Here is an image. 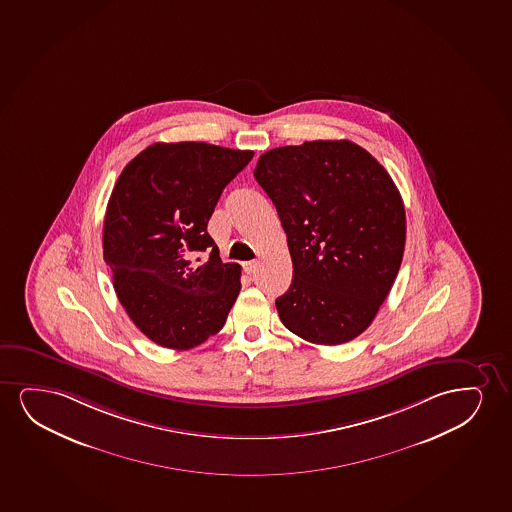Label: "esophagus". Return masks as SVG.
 <instances>
[{"mask_svg": "<svg viewBox=\"0 0 512 512\" xmlns=\"http://www.w3.org/2000/svg\"><path fill=\"white\" fill-rule=\"evenodd\" d=\"M255 269H257V262H255V260H250V262H243V271H245L248 276L255 273Z\"/></svg>", "mask_w": 512, "mask_h": 512, "instance_id": "esophagus-1", "label": "esophagus"}]
</instances>
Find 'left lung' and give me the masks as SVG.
<instances>
[{
    "instance_id": "obj_1",
    "label": "left lung",
    "mask_w": 512,
    "mask_h": 512,
    "mask_svg": "<svg viewBox=\"0 0 512 512\" xmlns=\"http://www.w3.org/2000/svg\"><path fill=\"white\" fill-rule=\"evenodd\" d=\"M292 255V285L276 299L300 339L339 346L372 325L403 260L405 206L391 175L351 140H312L260 156Z\"/></svg>"
}]
</instances>
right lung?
Masks as SVG:
<instances>
[{
    "instance_id": "obj_1",
    "label": "right lung",
    "mask_w": 512,
    "mask_h": 512,
    "mask_svg": "<svg viewBox=\"0 0 512 512\" xmlns=\"http://www.w3.org/2000/svg\"><path fill=\"white\" fill-rule=\"evenodd\" d=\"M253 151L156 142L128 163L107 203L102 248L114 290L154 344L186 351L220 332L241 290L206 231L224 187ZM208 251L206 263L193 261Z\"/></svg>"
}]
</instances>
